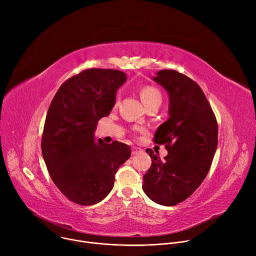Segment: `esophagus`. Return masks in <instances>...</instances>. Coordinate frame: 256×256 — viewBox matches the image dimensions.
Segmentation results:
<instances>
[{
  "instance_id": "obj_1",
  "label": "esophagus",
  "mask_w": 256,
  "mask_h": 256,
  "mask_svg": "<svg viewBox=\"0 0 256 256\" xmlns=\"http://www.w3.org/2000/svg\"><path fill=\"white\" fill-rule=\"evenodd\" d=\"M140 152H142V149H140V148H138V147H132V155H136V154L140 153Z\"/></svg>"
}]
</instances>
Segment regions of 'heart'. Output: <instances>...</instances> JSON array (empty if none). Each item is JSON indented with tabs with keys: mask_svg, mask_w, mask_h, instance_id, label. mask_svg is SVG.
<instances>
[{
	"mask_svg": "<svg viewBox=\"0 0 256 256\" xmlns=\"http://www.w3.org/2000/svg\"><path fill=\"white\" fill-rule=\"evenodd\" d=\"M140 96L146 107L160 105L162 102V93L155 86H144L140 90ZM118 105V96L114 100V107Z\"/></svg>",
	"mask_w": 256,
	"mask_h": 256,
	"instance_id": "heart-1",
	"label": "heart"
}]
</instances>
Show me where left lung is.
<instances>
[{
    "label": "left lung",
    "instance_id": "obj_1",
    "mask_svg": "<svg viewBox=\"0 0 256 256\" xmlns=\"http://www.w3.org/2000/svg\"><path fill=\"white\" fill-rule=\"evenodd\" d=\"M153 78L169 94V118L156 130L154 142L165 144L161 160L147 149L152 165L144 175L142 190L153 202L175 206L202 184L218 146V124L200 87L174 70H161Z\"/></svg>",
    "mask_w": 256,
    "mask_h": 256
}]
</instances>
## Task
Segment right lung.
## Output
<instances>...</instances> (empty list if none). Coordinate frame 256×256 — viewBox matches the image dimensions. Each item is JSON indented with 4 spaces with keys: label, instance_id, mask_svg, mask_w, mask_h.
<instances>
[{
    "label": "right lung",
    "instance_id": "obj_1",
    "mask_svg": "<svg viewBox=\"0 0 256 256\" xmlns=\"http://www.w3.org/2000/svg\"><path fill=\"white\" fill-rule=\"evenodd\" d=\"M124 72L88 68L68 79L46 114L42 151L54 184L70 202L91 206L112 192L116 173L130 156L128 144L95 142L100 118L110 114Z\"/></svg>",
    "mask_w": 256,
    "mask_h": 256
}]
</instances>
